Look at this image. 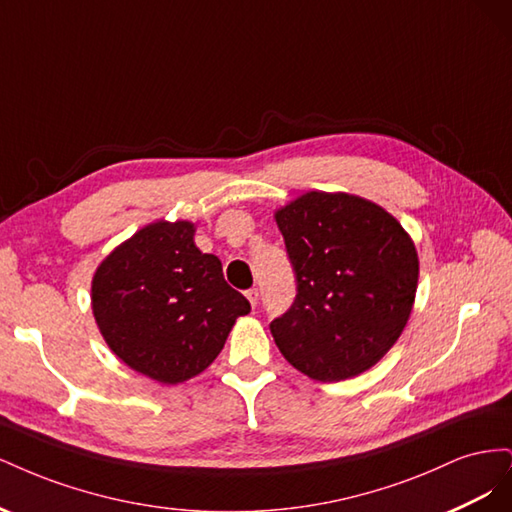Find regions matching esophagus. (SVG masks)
<instances>
[{"label":"esophagus","mask_w":512,"mask_h":512,"mask_svg":"<svg viewBox=\"0 0 512 512\" xmlns=\"http://www.w3.org/2000/svg\"><path fill=\"white\" fill-rule=\"evenodd\" d=\"M245 297H247V301L252 303V307H256V305H258L260 292H258V288H250V290H245Z\"/></svg>","instance_id":"34e87169"}]
</instances>
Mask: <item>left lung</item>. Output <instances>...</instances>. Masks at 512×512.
I'll use <instances>...</instances> for the list:
<instances>
[{
  "mask_svg": "<svg viewBox=\"0 0 512 512\" xmlns=\"http://www.w3.org/2000/svg\"><path fill=\"white\" fill-rule=\"evenodd\" d=\"M297 297L271 320L290 365L320 382L376 365L412 312L418 258L382 207L350 194L309 192L275 213Z\"/></svg>",
  "mask_w": 512,
  "mask_h": 512,
  "instance_id": "1",
  "label": "left lung"
}]
</instances>
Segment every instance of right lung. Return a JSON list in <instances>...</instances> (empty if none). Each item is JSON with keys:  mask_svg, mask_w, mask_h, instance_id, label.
Instances as JSON below:
<instances>
[{"mask_svg": "<svg viewBox=\"0 0 512 512\" xmlns=\"http://www.w3.org/2000/svg\"><path fill=\"white\" fill-rule=\"evenodd\" d=\"M91 303L111 350L162 384L207 369L252 309L220 258L194 245L190 222L151 224L119 245L94 275Z\"/></svg>", "mask_w": 512, "mask_h": 512, "instance_id": "add662e5", "label": "right lung"}]
</instances>
